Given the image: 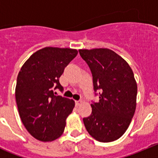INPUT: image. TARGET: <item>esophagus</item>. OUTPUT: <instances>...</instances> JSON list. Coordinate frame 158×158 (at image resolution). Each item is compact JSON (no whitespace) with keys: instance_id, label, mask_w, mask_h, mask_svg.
Instances as JSON below:
<instances>
[{"instance_id":"1","label":"esophagus","mask_w":158,"mask_h":158,"mask_svg":"<svg viewBox=\"0 0 158 158\" xmlns=\"http://www.w3.org/2000/svg\"><path fill=\"white\" fill-rule=\"evenodd\" d=\"M81 103H82L81 100H76V101H75V104H76V106H79Z\"/></svg>"}]
</instances>
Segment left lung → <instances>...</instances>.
<instances>
[{
	"mask_svg": "<svg viewBox=\"0 0 158 158\" xmlns=\"http://www.w3.org/2000/svg\"><path fill=\"white\" fill-rule=\"evenodd\" d=\"M79 53L90 68L98 103L84 124L93 139L101 142L118 139L127 130L136 108L137 88L127 62L110 49H81Z\"/></svg>",
	"mask_w": 158,
	"mask_h": 158,
	"instance_id": "left-lung-1",
	"label": "left lung"
}]
</instances>
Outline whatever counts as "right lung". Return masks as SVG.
I'll use <instances>...</instances> for the list:
<instances>
[{
    "label": "right lung",
    "mask_w": 158,
    "mask_h": 158,
    "mask_svg": "<svg viewBox=\"0 0 158 158\" xmlns=\"http://www.w3.org/2000/svg\"><path fill=\"white\" fill-rule=\"evenodd\" d=\"M77 54L75 49L44 47L31 54L18 73L15 94L19 117L38 140L51 142L64 132L75 102L55 96L54 90L63 91L59 77Z\"/></svg>",
    "instance_id": "right-lung-1"
}]
</instances>
